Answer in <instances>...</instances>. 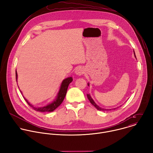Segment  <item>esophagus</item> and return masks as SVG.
<instances>
[{"label": "esophagus", "instance_id": "obj_1", "mask_svg": "<svg viewBox=\"0 0 153 153\" xmlns=\"http://www.w3.org/2000/svg\"><path fill=\"white\" fill-rule=\"evenodd\" d=\"M75 73H76V74L77 75L80 76V75H82V74H83L84 71H83V68H82L81 67H79V68H77L76 69Z\"/></svg>", "mask_w": 153, "mask_h": 153}]
</instances>
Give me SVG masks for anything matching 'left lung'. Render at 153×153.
<instances>
[{
    "label": "left lung",
    "mask_w": 153,
    "mask_h": 153,
    "mask_svg": "<svg viewBox=\"0 0 153 153\" xmlns=\"http://www.w3.org/2000/svg\"><path fill=\"white\" fill-rule=\"evenodd\" d=\"M134 54H135V53H134ZM88 85H89V84H88ZM87 97H88V100H90V103L93 105V106H94L98 110H100V111H107V110H106V109H103V108H101L100 107H99V106H97L96 104V103L94 102V100L92 99V98L91 97V96H90V94H87ZM116 109V108H115Z\"/></svg>",
    "instance_id": "obj_1"
}]
</instances>
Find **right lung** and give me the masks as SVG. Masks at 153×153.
Segmentation results:
<instances>
[{
    "mask_svg": "<svg viewBox=\"0 0 153 153\" xmlns=\"http://www.w3.org/2000/svg\"><path fill=\"white\" fill-rule=\"evenodd\" d=\"M16 81H17V72L16 71ZM73 81V78L72 77H68L65 79V80H63L62 85H61V87L60 89L59 90V92L58 93V95L56 97V99L53 101V102H52L51 103L48 105L44 107H41V108H36L34 107L32 105H31L28 101L24 97V99L25 100V101L27 102V103L31 106L32 107L34 110H36V111H40V112H52L53 111L56 109L62 103V102L64 100V98L66 96L67 92V89L69 84ZM21 92V91H20Z\"/></svg>",
    "mask_w": 153,
    "mask_h": 153,
    "instance_id": "obj_1",
    "label": "right lung"
}]
</instances>
